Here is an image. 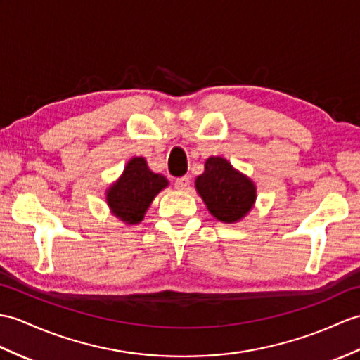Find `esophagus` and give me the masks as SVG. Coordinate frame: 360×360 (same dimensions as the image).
<instances>
[{
    "label": "esophagus",
    "mask_w": 360,
    "mask_h": 360,
    "mask_svg": "<svg viewBox=\"0 0 360 360\" xmlns=\"http://www.w3.org/2000/svg\"><path fill=\"white\" fill-rule=\"evenodd\" d=\"M190 186V178L188 176H181L174 181V187L176 190H186Z\"/></svg>",
    "instance_id": "esophagus-1"
}]
</instances>
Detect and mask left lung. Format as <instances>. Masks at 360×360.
<instances>
[{
	"label": "left lung",
	"instance_id": "1",
	"mask_svg": "<svg viewBox=\"0 0 360 360\" xmlns=\"http://www.w3.org/2000/svg\"><path fill=\"white\" fill-rule=\"evenodd\" d=\"M195 186L208 212L221 222L240 221L256 200L253 181L233 169L221 156L208 158L205 170L196 178Z\"/></svg>",
	"mask_w": 360,
	"mask_h": 360
}]
</instances>
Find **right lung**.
<instances>
[{"instance_id":"add662e5","label":"right lung","mask_w":360,"mask_h":360,"mask_svg":"<svg viewBox=\"0 0 360 360\" xmlns=\"http://www.w3.org/2000/svg\"><path fill=\"white\" fill-rule=\"evenodd\" d=\"M167 186V178L150 170L146 158L136 156L125 165L120 179L108 187L105 200L116 218L135 225L144 219L152 200Z\"/></svg>"}]
</instances>
